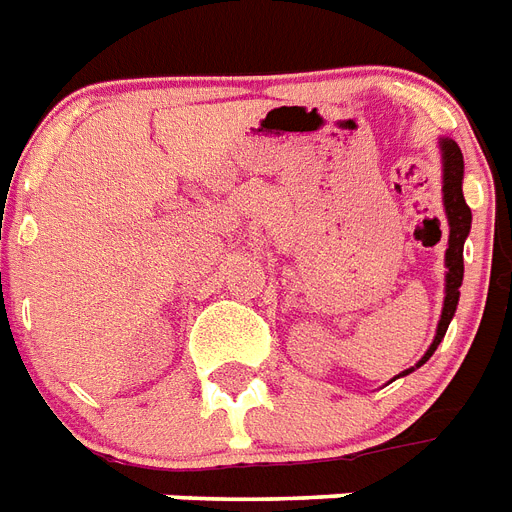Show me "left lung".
Instances as JSON below:
<instances>
[{"label": "left lung", "mask_w": 512, "mask_h": 512, "mask_svg": "<svg viewBox=\"0 0 512 512\" xmlns=\"http://www.w3.org/2000/svg\"><path fill=\"white\" fill-rule=\"evenodd\" d=\"M441 147V192H444V214H447V224H449V240H447V253H444V267H447V275H444V309H441V320L439 327H436V335H433V343L428 346V351L423 354L418 365H425L428 359L433 357V351L444 341V335H447V327L455 317L457 301H460V285H463V245L465 237L470 232V208L465 203L463 195V153H460V147H457L455 140H449V137H441L439 140ZM415 367L410 370H404L402 375H410Z\"/></svg>", "instance_id": "8db88e82"}]
</instances>
